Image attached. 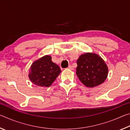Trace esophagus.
Instances as JSON below:
<instances>
[{"label":"esophagus","instance_id":"1","mask_svg":"<svg viewBox=\"0 0 130 130\" xmlns=\"http://www.w3.org/2000/svg\"><path fill=\"white\" fill-rule=\"evenodd\" d=\"M68 69H70V70H73V69H74V68H73V67H72V65H69V67H68Z\"/></svg>","mask_w":130,"mask_h":130}]
</instances>
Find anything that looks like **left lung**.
Listing matches in <instances>:
<instances>
[{
  "label": "left lung",
  "mask_w": 130,
  "mask_h": 130,
  "mask_svg": "<svg viewBox=\"0 0 130 130\" xmlns=\"http://www.w3.org/2000/svg\"><path fill=\"white\" fill-rule=\"evenodd\" d=\"M76 74L85 86L93 88L104 82L108 74L105 61L98 54L86 53L77 61Z\"/></svg>",
  "instance_id": "1"
}]
</instances>
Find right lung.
<instances>
[{
  "mask_svg": "<svg viewBox=\"0 0 130 130\" xmlns=\"http://www.w3.org/2000/svg\"><path fill=\"white\" fill-rule=\"evenodd\" d=\"M61 72L59 66L52 61V57L46 55L32 63L28 72V77L37 86L49 87Z\"/></svg>",
  "mask_w": 130,
  "mask_h": 130,
  "instance_id": "right-lung-1",
  "label": "right lung"
}]
</instances>
